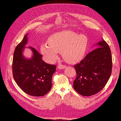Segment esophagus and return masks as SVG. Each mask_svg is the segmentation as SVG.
<instances>
[{"instance_id": "1", "label": "esophagus", "mask_w": 121, "mask_h": 121, "mask_svg": "<svg viewBox=\"0 0 121 121\" xmlns=\"http://www.w3.org/2000/svg\"><path fill=\"white\" fill-rule=\"evenodd\" d=\"M66 67V66L63 65H58L57 66V68L59 69H65Z\"/></svg>"}]
</instances>
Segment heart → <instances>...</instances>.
Masks as SVG:
<instances>
[{"label":"heart","instance_id":"1","mask_svg":"<svg viewBox=\"0 0 121 121\" xmlns=\"http://www.w3.org/2000/svg\"><path fill=\"white\" fill-rule=\"evenodd\" d=\"M48 43L41 47V53L49 63H53L61 52L65 60L69 63H76L82 59L88 44L86 35H79L71 30H63L52 35Z\"/></svg>","mask_w":121,"mask_h":121}]
</instances>
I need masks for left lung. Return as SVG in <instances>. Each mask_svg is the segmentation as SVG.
Returning <instances> with one entry per match:
<instances>
[{
	"mask_svg": "<svg viewBox=\"0 0 121 121\" xmlns=\"http://www.w3.org/2000/svg\"><path fill=\"white\" fill-rule=\"evenodd\" d=\"M96 45L98 48L74 66L77 76L73 87L83 96H91L99 92L105 86L112 73V56L108 45L103 40Z\"/></svg>",
	"mask_w": 121,
	"mask_h": 121,
	"instance_id": "1",
	"label": "left lung"
}]
</instances>
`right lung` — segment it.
I'll list each match as a JSON object with an SVG mask.
<instances>
[{
	"label": "right lung",
	"instance_id": "1",
	"mask_svg": "<svg viewBox=\"0 0 121 121\" xmlns=\"http://www.w3.org/2000/svg\"><path fill=\"white\" fill-rule=\"evenodd\" d=\"M16 49L13 56L12 70L14 79L24 92L35 97L44 96L52 87V77L56 71V66L49 65L42 60V55L33 47L30 58L24 56L23 53L27 43V35Z\"/></svg>",
	"mask_w": 121,
	"mask_h": 121
}]
</instances>
